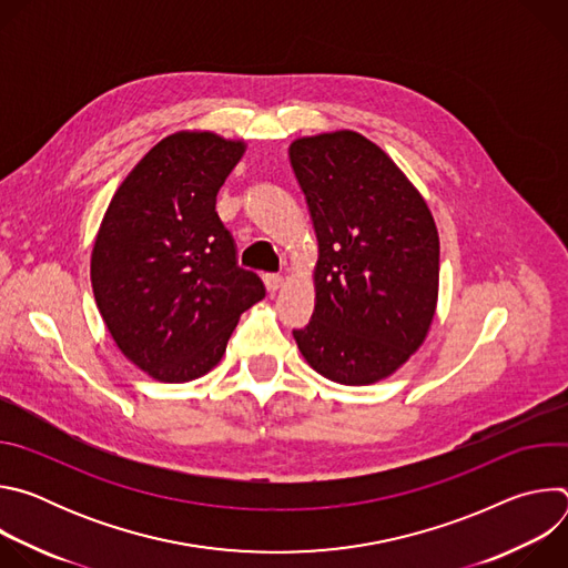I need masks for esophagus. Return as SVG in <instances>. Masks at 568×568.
Returning a JSON list of instances; mask_svg holds the SVG:
<instances>
[{"mask_svg":"<svg viewBox=\"0 0 568 568\" xmlns=\"http://www.w3.org/2000/svg\"><path fill=\"white\" fill-rule=\"evenodd\" d=\"M263 283H265L267 292L274 294V292H278V290L283 287V276H281V274H265V276H263Z\"/></svg>","mask_w":568,"mask_h":568,"instance_id":"1","label":"esophagus"}]
</instances>
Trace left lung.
Here are the masks:
<instances>
[{
	"label": "left lung",
	"instance_id": "1",
	"mask_svg": "<svg viewBox=\"0 0 568 568\" xmlns=\"http://www.w3.org/2000/svg\"><path fill=\"white\" fill-rule=\"evenodd\" d=\"M290 164L318 242L314 312L292 333L296 346L333 382H379L423 346L436 314L434 215L395 161L359 132L301 136Z\"/></svg>",
	"mask_w": 568,
	"mask_h": 568
}]
</instances>
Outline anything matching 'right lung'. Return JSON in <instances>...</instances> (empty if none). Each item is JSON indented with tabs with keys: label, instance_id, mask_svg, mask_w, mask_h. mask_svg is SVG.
Instances as JSON below:
<instances>
[{
	"label": "right lung",
	"instance_id": "right-lung-1",
	"mask_svg": "<svg viewBox=\"0 0 568 568\" xmlns=\"http://www.w3.org/2000/svg\"><path fill=\"white\" fill-rule=\"evenodd\" d=\"M245 141L206 130L161 139L116 189L92 252V287L119 351L159 382H191L224 355L265 296L235 261L215 197Z\"/></svg>",
	"mask_w": 568,
	"mask_h": 568
}]
</instances>
